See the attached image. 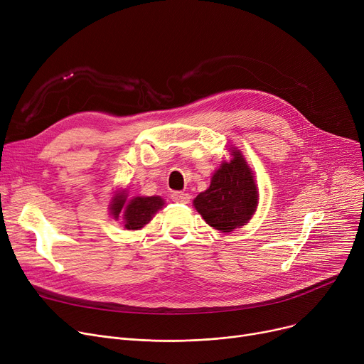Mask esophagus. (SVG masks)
Wrapping results in <instances>:
<instances>
[{
  "mask_svg": "<svg viewBox=\"0 0 364 364\" xmlns=\"http://www.w3.org/2000/svg\"><path fill=\"white\" fill-rule=\"evenodd\" d=\"M171 199L177 202V203H188L190 200V195L184 193V192H174L171 195Z\"/></svg>",
  "mask_w": 364,
  "mask_h": 364,
  "instance_id": "obj_1",
  "label": "esophagus"
}]
</instances>
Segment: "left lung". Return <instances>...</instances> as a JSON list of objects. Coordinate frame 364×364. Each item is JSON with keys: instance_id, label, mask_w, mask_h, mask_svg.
Instances as JSON below:
<instances>
[{"instance_id": "8db88e82", "label": "left lung", "mask_w": 364, "mask_h": 364, "mask_svg": "<svg viewBox=\"0 0 364 364\" xmlns=\"http://www.w3.org/2000/svg\"><path fill=\"white\" fill-rule=\"evenodd\" d=\"M230 161L214 172L211 186L193 200L196 211L215 230L230 233L250 221L258 206V188L254 172L242 151L230 149Z\"/></svg>"}]
</instances>
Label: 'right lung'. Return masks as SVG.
Masks as SVG:
<instances>
[{"label": "right lung", "instance_id": "1", "mask_svg": "<svg viewBox=\"0 0 364 364\" xmlns=\"http://www.w3.org/2000/svg\"><path fill=\"white\" fill-rule=\"evenodd\" d=\"M165 205L161 196H136L127 200V193L118 192L109 205L110 215L118 220L122 215L127 230H140Z\"/></svg>", "mask_w": 364, "mask_h": 364}]
</instances>
